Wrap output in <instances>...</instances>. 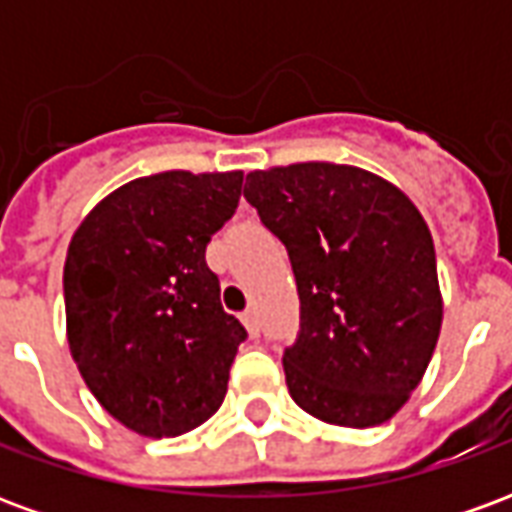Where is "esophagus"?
<instances>
[{"label":"esophagus","mask_w":512,"mask_h":512,"mask_svg":"<svg viewBox=\"0 0 512 512\" xmlns=\"http://www.w3.org/2000/svg\"><path fill=\"white\" fill-rule=\"evenodd\" d=\"M241 321H244L246 332L252 334V337H257V334H260V323H257V312L255 310H246L244 315H241Z\"/></svg>","instance_id":"obj_1"}]
</instances>
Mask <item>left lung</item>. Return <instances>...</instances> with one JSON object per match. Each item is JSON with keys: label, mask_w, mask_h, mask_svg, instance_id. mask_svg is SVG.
<instances>
[{"label": "left lung", "mask_w": 512, "mask_h": 512, "mask_svg": "<svg viewBox=\"0 0 512 512\" xmlns=\"http://www.w3.org/2000/svg\"><path fill=\"white\" fill-rule=\"evenodd\" d=\"M244 197L285 244L301 326L282 365L290 397L340 428L406 406L441 332L433 238L417 205L367 169L304 161L255 169Z\"/></svg>", "instance_id": "left-lung-1"}]
</instances>
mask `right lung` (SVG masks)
<instances>
[{
	"label": "right lung",
	"instance_id": "add662e5",
	"mask_svg": "<svg viewBox=\"0 0 512 512\" xmlns=\"http://www.w3.org/2000/svg\"><path fill=\"white\" fill-rule=\"evenodd\" d=\"M244 172L169 169L115 189L65 257L68 345L95 400L147 439L211 419L246 329L219 301L205 246L238 208Z\"/></svg>",
	"mask_w": 512,
	"mask_h": 512
}]
</instances>
